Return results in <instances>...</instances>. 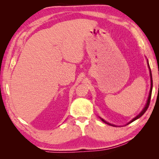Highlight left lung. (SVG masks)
Returning a JSON list of instances; mask_svg holds the SVG:
<instances>
[{"label":"left lung","mask_w":159,"mask_h":159,"mask_svg":"<svg viewBox=\"0 0 159 159\" xmlns=\"http://www.w3.org/2000/svg\"><path fill=\"white\" fill-rule=\"evenodd\" d=\"M148 66H149V71H150V76H151V89H150L149 95V98H148V99H147V102L146 106L144 107V109L142 110V111L140 113H139V115H138V116H136L135 118H134L133 119L131 120V121L129 122V123H128V124H129V123H132V122H133L134 120H137V119H138V118H140V117L142 116L143 115L145 112H146V111H147V109H148V107H149V104H150V100H151V96H152V86H153V80H152V72H151V69H150V67H149V62H148ZM101 119H102V121H103L104 123H107V124H108V125H112V126H116V125H111V124H110V123H109L108 122L105 121V120H104V119H102V118H101ZM127 125H128V124H127Z\"/></svg>","instance_id":"1"}]
</instances>
